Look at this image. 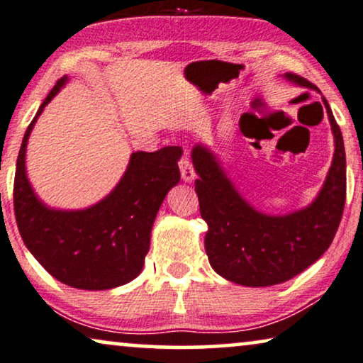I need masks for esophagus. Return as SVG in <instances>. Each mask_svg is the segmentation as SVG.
<instances>
[{
    "label": "esophagus",
    "instance_id": "obj_1",
    "mask_svg": "<svg viewBox=\"0 0 363 363\" xmlns=\"http://www.w3.org/2000/svg\"><path fill=\"white\" fill-rule=\"evenodd\" d=\"M178 167H180V173H182V178L183 182L190 183L194 180V177H196V173H194V169L191 165V162L188 157H182L180 162H178Z\"/></svg>",
    "mask_w": 363,
    "mask_h": 363
}]
</instances>
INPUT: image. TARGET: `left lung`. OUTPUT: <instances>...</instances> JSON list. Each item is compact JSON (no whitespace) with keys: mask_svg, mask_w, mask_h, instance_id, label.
Wrapping results in <instances>:
<instances>
[{"mask_svg":"<svg viewBox=\"0 0 363 363\" xmlns=\"http://www.w3.org/2000/svg\"><path fill=\"white\" fill-rule=\"evenodd\" d=\"M283 78L318 90L295 73ZM323 103L334 134V159L321 191L298 211L275 216L255 209L230 182L218 155L204 144L193 147L194 190L208 224L204 249L214 272L225 280L244 286L278 285L313 265L333 242L345 203V150L325 98Z\"/></svg>","mask_w":363,"mask_h":363,"instance_id":"obj_1","label":"left lung"}]
</instances>
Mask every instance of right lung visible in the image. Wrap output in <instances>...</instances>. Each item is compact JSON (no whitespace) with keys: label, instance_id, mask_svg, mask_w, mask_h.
Masks as SVG:
<instances>
[{"label":"right lung","instance_id":"add662e5","mask_svg":"<svg viewBox=\"0 0 363 363\" xmlns=\"http://www.w3.org/2000/svg\"><path fill=\"white\" fill-rule=\"evenodd\" d=\"M67 82H57L24 134L14 177L16 223L30 254L57 280L78 290H111L143 272L157 213L180 182L182 149L133 152L118 185L91 206H47L30 186L26 149L35 121Z\"/></svg>","mask_w":363,"mask_h":363}]
</instances>
